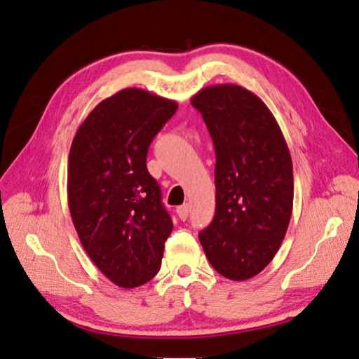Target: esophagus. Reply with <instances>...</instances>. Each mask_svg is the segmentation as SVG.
<instances>
[{
	"label": "esophagus",
	"instance_id": "1",
	"mask_svg": "<svg viewBox=\"0 0 359 359\" xmlns=\"http://www.w3.org/2000/svg\"><path fill=\"white\" fill-rule=\"evenodd\" d=\"M189 212H191L189 204H183V205L177 207V215H179L182 221H187V217L189 216Z\"/></svg>",
	"mask_w": 359,
	"mask_h": 359
}]
</instances>
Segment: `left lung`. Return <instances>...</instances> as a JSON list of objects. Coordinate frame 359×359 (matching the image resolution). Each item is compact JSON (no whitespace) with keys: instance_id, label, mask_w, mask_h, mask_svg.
Instances as JSON below:
<instances>
[{"instance_id":"1","label":"left lung","mask_w":359,"mask_h":359,"mask_svg":"<svg viewBox=\"0 0 359 359\" xmlns=\"http://www.w3.org/2000/svg\"><path fill=\"white\" fill-rule=\"evenodd\" d=\"M191 104L216 154V212L198 234L201 246L219 274L248 280L271 262L291 221V154L270 109L246 88L207 86Z\"/></svg>"}]
</instances>
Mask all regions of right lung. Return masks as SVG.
Returning a JSON list of instances; mask_svg holds the SVG:
<instances>
[{
  "instance_id": "obj_1",
  "label": "right lung",
  "mask_w": 359,
  "mask_h": 359,
  "mask_svg": "<svg viewBox=\"0 0 359 359\" xmlns=\"http://www.w3.org/2000/svg\"><path fill=\"white\" fill-rule=\"evenodd\" d=\"M177 102L138 88L102 100L79 126L68 155V207L83 249L125 289L159 271L172 222L149 175L150 143Z\"/></svg>"
}]
</instances>
